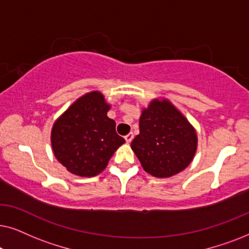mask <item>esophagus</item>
I'll return each instance as SVG.
<instances>
[{"label":"esophagus","instance_id":"1","mask_svg":"<svg viewBox=\"0 0 249 249\" xmlns=\"http://www.w3.org/2000/svg\"><path fill=\"white\" fill-rule=\"evenodd\" d=\"M124 139H125V142H130L132 139H134V134H132V132H129L128 135L124 136Z\"/></svg>","mask_w":249,"mask_h":249}]
</instances>
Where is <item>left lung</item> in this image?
Returning <instances> with one entry per match:
<instances>
[{"label": "left lung", "instance_id": "8db88e82", "mask_svg": "<svg viewBox=\"0 0 249 249\" xmlns=\"http://www.w3.org/2000/svg\"><path fill=\"white\" fill-rule=\"evenodd\" d=\"M197 147V135L188 120L168 101H153L142 111L139 135L131 142L146 172L168 178L186 169Z\"/></svg>", "mask_w": 249, "mask_h": 249}]
</instances>
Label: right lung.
Segmentation results:
<instances>
[{"mask_svg":"<svg viewBox=\"0 0 249 249\" xmlns=\"http://www.w3.org/2000/svg\"><path fill=\"white\" fill-rule=\"evenodd\" d=\"M108 108L103 95L93 91L74 102L54 124V155L68 171L81 177L98 175L124 142L114 120L107 115Z\"/></svg>","mask_w":249,"mask_h":249,"instance_id":"right-lung-1","label":"right lung"}]
</instances>
